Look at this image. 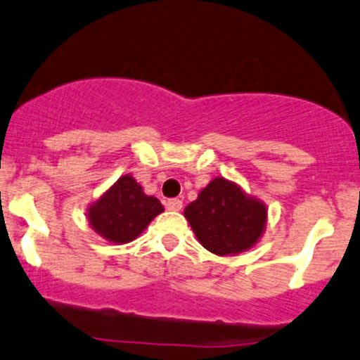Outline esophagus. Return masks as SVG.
I'll use <instances>...</instances> for the list:
<instances>
[{"label":"esophagus","mask_w":360,"mask_h":360,"mask_svg":"<svg viewBox=\"0 0 360 360\" xmlns=\"http://www.w3.org/2000/svg\"><path fill=\"white\" fill-rule=\"evenodd\" d=\"M166 207H168L169 211H180L181 210V200L180 199L166 200Z\"/></svg>","instance_id":"1"}]
</instances>
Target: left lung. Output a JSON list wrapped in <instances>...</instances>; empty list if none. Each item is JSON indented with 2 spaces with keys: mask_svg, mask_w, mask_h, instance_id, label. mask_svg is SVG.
Returning a JSON list of instances; mask_svg holds the SVG:
<instances>
[{
  "mask_svg": "<svg viewBox=\"0 0 360 360\" xmlns=\"http://www.w3.org/2000/svg\"><path fill=\"white\" fill-rule=\"evenodd\" d=\"M197 240L218 256L240 254L261 238L268 211L233 181L211 180L184 211Z\"/></svg>",
  "mask_w": 360,
  "mask_h": 360,
  "instance_id": "left-lung-1",
  "label": "left lung"
}]
</instances>
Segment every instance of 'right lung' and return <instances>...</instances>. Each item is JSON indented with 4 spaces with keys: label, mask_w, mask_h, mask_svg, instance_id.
Wrapping results in <instances>:
<instances>
[{
    "label": "right lung",
    "mask_w": 360,
    "mask_h": 360,
    "mask_svg": "<svg viewBox=\"0 0 360 360\" xmlns=\"http://www.w3.org/2000/svg\"><path fill=\"white\" fill-rule=\"evenodd\" d=\"M163 212V204L146 195L130 175L122 176L89 207L92 228L113 243H127L137 238L148 225Z\"/></svg>",
    "instance_id": "obj_1"
}]
</instances>
